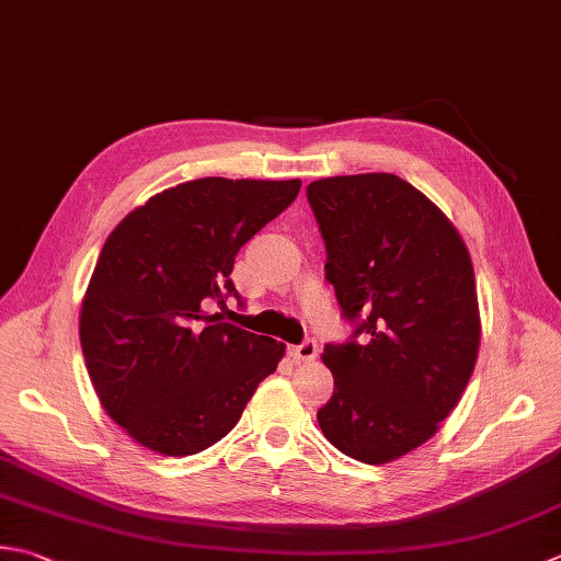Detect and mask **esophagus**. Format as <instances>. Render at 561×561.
<instances>
[{
  "mask_svg": "<svg viewBox=\"0 0 561 561\" xmlns=\"http://www.w3.org/2000/svg\"><path fill=\"white\" fill-rule=\"evenodd\" d=\"M289 355L299 362H304V365H309V362H313L316 359V355H318V345L313 343V340H306V343H301V345H294V347H289Z\"/></svg>",
  "mask_w": 561,
  "mask_h": 561,
  "instance_id": "1",
  "label": "esophagus"
}]
</instances>
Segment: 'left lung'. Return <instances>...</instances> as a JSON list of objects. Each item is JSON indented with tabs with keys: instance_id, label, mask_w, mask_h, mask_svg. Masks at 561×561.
Here are the masks:
<instances>
[{
	"instance_id": "left-lung-1",
	"label": "left lung",
	"mask_w": 561,
	"mask_h": 561,
	"mask_svg": "<svg viewBox=\"0 0 561 561\" xmlns=\"http://www.w3.org/2000/svg\"><path fill=\"white\" fill-rule=\"evenodd\" d=\"M325 277L365 343L325 345L333 397L318 411L328 443L389 465L440 431L477 365L474 267L453 221L389 172L309 184Z\"/></svg>"
}]
</instances>
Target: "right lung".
<instances>
[{
    "label": "right lung",
    "instance_id": "obj_1",
    "mask_svg": "<svg viewBox=\"0 0 561 561\" xmlns=\"http://www.w3.org/2000/svg\"><path fill=\"white\" fill-rule=\"evenodd\" d=\"M301 180L204 178L134 208L99 252L80 343L108 419L142 447L186 457L233 431L287 345L208 316L226 304L238 250Z\"/></svg>",
    "mask_w": 561,
    "mask_h": 561
}]
</instances>
